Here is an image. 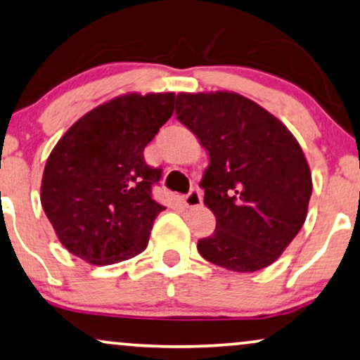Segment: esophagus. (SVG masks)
<instances>
[{
    "instance_id": "esophagus-1",
    "label": "esophagus",
    "mask_w": 360,
    "mask_h": 360,
    "mask_svg": "<svg viewBox=\"0 0 360 360\" xmlns=\"http://www.w3.org/2000/svg\"><path fill=\"white\" fill-rule=\"evenodd\" d=\"M201 202H202V194L196 188H193L191 191L186 194V196H183V205L186 207H198L201 206Z\"/></svg>"
}]
</instances>
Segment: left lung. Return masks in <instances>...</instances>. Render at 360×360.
<instances>
[{
  "label": "left lung",
  "mask_w": 360,
  "mask_h": 360,
  "mask_svg": "<svg viewBox=\"0 0 360 360\" xmlns=\"http://www.w3.org/2000/svg\"><path fill=\"white\" fill-rule=\"evenodd\" d=\"M176 115L210 154L199 186L216 229L198 241L201 257L241 274L271 265L304 226L311 196L297 139L235 92L177 94Z\"/></svg>",
  "instance_id": "8db88e82"
}]
</instances>
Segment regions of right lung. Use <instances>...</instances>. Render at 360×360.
Returning a JSON list of instances; mask_svg holds the SVG:
<instances>
[{
	"instance_id": "1",
	"label": "right lung",
	"mask_w": 360,
	"mask_h": 360,
	"mask_svg": "<svg viewBox=\"0 0 360 360\" xmlns=\"http://www.w3.org/2000/svg\"><path fill=\"white\" fill-rule=\"evenodd\" d=\"M172 92L125 94L95 107L63 134L49 155L41 206L60 243L92 265L142 253L154 219L161 169L144 147L174 112Z\"/></svg>"
}]
</instances>
